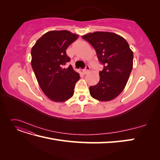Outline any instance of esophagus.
<instances>
[{
    "label": "esophagus",
    "instance_id": "34e87169",
    "mask_svg": "<svg viewBox=\"0 0 160 160\" xmlns=\"http://www.w3.org/2000/svg\"><path fill=\"white\" fill-rule=\"evenodd\" d=\"M89 71H90V67H89V65H87V66L85 67V69H83V73L85 75V74L88 73V72Z\"/></svg>",
    "mask_w": 160,
    "mask_h": 160
}]
</instances>
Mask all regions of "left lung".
<instances>
[{
	"label": "left lung",
	"mask_w": 160,
	"mask_h": 160,
	"mask_svg": "<svg viewBox=\"0 0 160 160\" xmlns=\"http://www.w3.org/2000/svg\"><path fill=\"white\" fill-rule=\"evenodd\" d=\"M82 38L95 49L103 65L99 71V81L89 88L92 98L100 101L115 99L124 89L133 68V53L126 40L117 34L98 31Z\"/></svg>",
	"instance_id": "8db88e82"
}]
</instances>
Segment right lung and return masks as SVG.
<instances>
[{"label":"right lung","mask_w":160,"mask_h":160,"mask_svg":"<svg viewBox=\"0 0 160 160\" xmlns=\"http://www.w3.org/2000/svg\"><path fill=\"white\" fill-rule=\"evenodd\" d=\"M78 35L69 31H51L37 41L31 49V65L43 93L55 102L72 98L75 83L80 79L71 65L66 50L77 39Z\"/></svg>","instance_id":"right-lung-1"}]
</instances>
